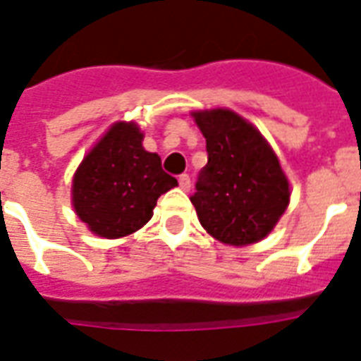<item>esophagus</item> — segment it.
Returning a JSON list of instances; mask_svg holds the SVG:
<instances>
[{
	"mask_svg": "<svg viewBox=\"0 0 361 361\" xmlns=\"http://www.w3.org/2000/svg\"><path fill=\"white\" fill-rule=\"evenodd\" d=\"M178 183H180V187L183 191H189V189H191V178L187 174H181L180 178H178Z\"/></svg>",
	"mask_w": 361,
	"mask_h": 361,
	"instance_id": "esophagus-1",
	"label": "esophagus"
}]
</instances>
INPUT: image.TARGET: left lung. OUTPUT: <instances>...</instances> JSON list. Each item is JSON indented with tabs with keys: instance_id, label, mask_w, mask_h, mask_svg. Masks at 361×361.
Returning a JSON list of instances; mask_svg holds the SVG:
<instances>
[{
	"instance_id": "left-lung-1",
	"label": "left lung",
	"mask_w": 361,
	"mask_h": 361,
	"mask_svg": "<svg viewBox=\"0 0 361 361\" xmlns=\"http://www.w3.org/2000/svg\"><path fill=\"white\" fill-rule=\"evenodd\" d=\"M192 118L208 152L191 197L200 225L226 245L257 243L290 200L279 159L260 130L232 110H198Z\"/></svg>"
}]
</instances>
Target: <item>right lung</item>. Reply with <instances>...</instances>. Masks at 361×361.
<instances>
[{"instance_id": "1", "label": "right lung", "mask_w": 361, "mask_h": 361, "mask_svg": "<svg viewBox=\"0 0 361 361\" xmlns=\"http://www.w3.org/2000/svg\"><path fill=\"white\" fill-rule=\"evenodd\" d=\"M142 140L135 121H118L75 172L73 206L97 236L116 240L142 228L152 219L157 198L178 185Z\"/></svg>"}]
</instances>
